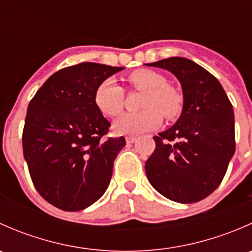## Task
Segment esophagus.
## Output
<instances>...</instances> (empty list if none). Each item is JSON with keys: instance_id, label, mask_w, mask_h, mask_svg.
Here are the masks:
<instances>
[{"instance_id": "esophagus-1", "label": "esophagus", "mask_w": 252, "mask_h": 252, "mask_svg": "<svg viewBox=\"0 0 252 252\" xmlns=\"http://www.w3.org/2000/svg\"><path fill=\"white\" fill-rule=\"evenodd\" d=\"M136 138H134V136H126V144H133V142H135Z\"/></svg>"}]
</instances>
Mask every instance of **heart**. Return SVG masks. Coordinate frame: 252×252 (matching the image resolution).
<instances>
[{"label": "heart", "mask_w": 252, "mask_h": 252, "mask_svg": "<svg viewBox=\"0 0 252 252\" xmlns=\"http://www.w3.org/2000/svg\"><path fill=\"white\" fill-rule=\"evenodd\" d=\"M128 81L134 89L145 93L141 108L136 113H126L113 124L118 135H140L156 129L162 123V115L172 119L183 110V96L168 85L166 77L151 69H139L131 73ZM96 107L107 117H117L124 107L123 89L114 79L103 80L94 96Z\"/></svg>", "instance_id": "1"}]
</instances>
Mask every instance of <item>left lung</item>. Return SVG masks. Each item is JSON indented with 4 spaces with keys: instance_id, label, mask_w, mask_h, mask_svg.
I'll return each instance as SVG.
<instances>
[{
    "instance_id": "1",
    "label": "left lung",
    "mask_w": 252,
    "mask_h": 252,
    "mask_svg": "<svg viewBox=\"0 0 252 252\" xmlns=\"http://www.w3.org/2000/svg\"><path fill=\"white\" fill-rule=\"evenodd\" d=\"M146 65L171 72L183 91L178 121L154 136L146 177L167 199L197 202L217 189L235 152L233 106L220 81L194 61L171 57Z\"/></svg>"
}]
</instances>
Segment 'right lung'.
Listing matches in <instances>:
<instances>
[{
	"label": "right lung",
	"instance_id": "add662e5",
	"mask_svg": "<svg viewBox=\"0 0 252 252\" xmlns=\"http://www.w3.org/2000/svg\"><path fill=\"white\" fill-rule=\"evenodd\" d=\"M123 69L94 62L63 68L45 81L28 106L24 158L39 194L61 210H84L110 185L113 162L126 139L103 138L111 123L94 96L103 80Z\"/></svg>",
	"mask_w": 252,
	"mask_h": 252
}]
</instances>
